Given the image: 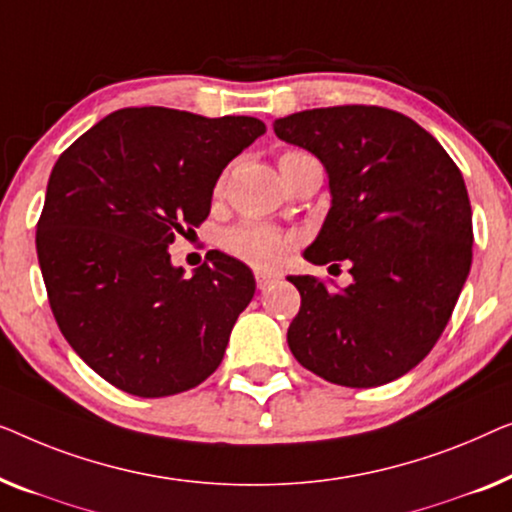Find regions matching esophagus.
Masks as SVG:
<instances>
[{"instance_id": "34e87169", "label": "esophagus", "mask_w": 512, "mask_h": 512, "mask_svg": "<svg viewBox=\"0 0 512 512\" xmlns=\"http://www.w3.org/2000/svg\"><path fill=\"white\" fill-rule=\"evenodd\" d=\"M278 273H266V271H257L255 273V280H257V287L259 290H266V287H271L273 283H278Z\"/></svg>"}]
</instances>
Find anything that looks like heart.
Listing matches in <instances>:
<instances>
[{
    "label": "heart",
    "instance_id": "b5f03b06",
    "mask_svg": "<svg viewBox=\"0 0 512 512\" xmlns=\"http://www.w3.org/2000/svg\"><path fill=\"white\" fill-rule=\"evenodd\" d=\"M299 155L304 153H285L280 157V162ZM225 248L234 257L257 266V269H271L283 259L287 239L278 229L262 225V222H241V225L232 227L225 234Z\"/></svg>",
    "mask_w": 512,
    "mask_h": 512
}]
</instances>
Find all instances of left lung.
I'll return each mask as SVG.
<instances>
[{"label": "left lung", "mask_w": 512, "mask_h": 512, "mask_svg": "<svg viewBox=\"0 0 512 512\" xmlns=\"http://www.w3.org/2000/svg\"><path fill=\"white\" fill-rule=\"evenodd\" d=\"M273 132L313 153L329 176V213L304 257L348 259L352 276L343 290L315 276L287 278L301 294L287 345L334 385L392 383L429 355L469 278L462 171L427 129L380 106L292 113Z\"/></svg>", "instance_id": "1"}]
</instances>
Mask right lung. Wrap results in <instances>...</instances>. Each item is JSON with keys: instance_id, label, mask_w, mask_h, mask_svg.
I'll return each mask as SVG.
<instances>
[{"instance_id": "obj_1", "label": "right lung", "mask_w": 512, "mask_h": 512, "mask_svg": "<svg viewBox=\"0 0 512 512\" xmlns=\"http://www.w3.org/2000/svg\"><path fill=\"white\" fill-rule=\"evenodd\" d=\"M264 132L248 115L120 109L55 162L37 225L43 283L71 348L118 390L171 397L220 366L253 271L213 253L185 276L169 246L208 218L222 169Z\"/></svg>"}]
</instances>
